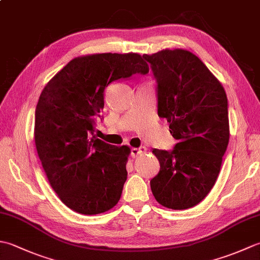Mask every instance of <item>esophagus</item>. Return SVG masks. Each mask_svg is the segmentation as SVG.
<instances>
[{
	"label": "esophagus",
	"instance_id": "34e87169",
	"mask_svg": "<svg viewBox=\"0 0 260 260\" xmlns=\"http://www.w3.org/2000/svg\"><path fill=\"white\" fill-rule=\"evenodd\" d=\"M146 151H147V148L145 147V146H141V147H133L131 150V155L133 156V157H136V156H140V155H142V154H144V153H146Z\"/></svg>",
	"mask_w": 260,
	"mask_h": 260
}]
</instances>
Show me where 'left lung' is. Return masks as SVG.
Here are the masks:
<instances>
[{
  "mask_svg": "<svg viewBox=\"0 0 260 260\" xmlns=\"http://www.w3.org/2000/svg\"><path fill=\"white\" fill-rule=\"evenodd\" d=\"M156 80L157 114L178 143L154 148L159 172L151 189L163 207L184 210L211 191L229 143L228 99L220 81L196 54L165 49L143 54Z\"/></svg>",
  "mask_w": 260,
  "mask_h": 260,
  "instance_id": "obj_1",
  "label": "left lung"
}]
</instances>
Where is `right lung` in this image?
Returning <instances> with one entry per match:
<instances>
[{
  "label": "right lung",
  "mask_w": 260,
  "mask_h": 260,
  "mask_svg": "<svg viewBox=\"0 0 260 260\" xmlns=\"http://www.w3.org/2000/svg\"><path fill=\"white\" fill-rule=\"evenodd\" d=\"M139 53H97L71 60L43 88L36 108L35 141L49 183L81 214L106 212L119 201L131 148L95 135L110 82L146 75Z\"/></svg>",
  "instance_id": "add662e5"
}]
</instances>
